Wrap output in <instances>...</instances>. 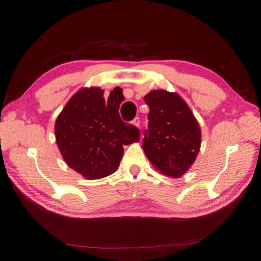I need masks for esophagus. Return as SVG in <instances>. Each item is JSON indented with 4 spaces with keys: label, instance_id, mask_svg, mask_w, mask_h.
I'll list each match as a JSON object with an SVG mask.
<instances>
[{
    "label": "esophagus",
    "instance_id": "esophagus-1",
    "mask_svg": "<svg viewBox=\"0 0 261 261\" xmlns=\"http://www.w3.org/2000/svg\"><path fill=\"white\" fill-rule=\"evenodd\" d=\"M140 124H141L140 117H136V118H134V120H133V125H134V126L140 127Z\"/></svg>",
    "mask_w": 261,
    "mask_h": 261
}]
</instances>
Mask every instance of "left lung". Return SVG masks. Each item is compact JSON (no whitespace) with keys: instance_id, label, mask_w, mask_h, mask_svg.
Instances as JSON below:
<instances>
[{"instance_id":"obj_1","label":"left lung","mask_w":261,"mask_h":261,"mask_svg":"<svg viewBox=\"0 0 261 261\" xmlns=\"http://www.w3.org/2000/svg\"><path fill=\"white\" fill-rule=\"evenodd\" d=\"M149 107L143 138L147 159L162 174L181 177L200 152L201 129L188 103L176 92L159 89L144 97Z\"/></svg>"}]
</instances>
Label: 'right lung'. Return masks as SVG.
<instances>
[{
    "instance_id": "1",
    "label": "right lung",
    "mask_w": 261,
    "mask_h": 261,
    "mask_svg": "<svg viewBox=\"0 0 261 261\" xmlns=\"http://www.w3.org/2000/svg\"><path fill=\"white\" fill-rule=\"evenodd\" d=\"M121 91L103 98L99 87L78 90L57 117L55 135L66 163L87 179L117 170L124 145L140 141V130L120 119Z\"/></svg>"
}]
</instances>
